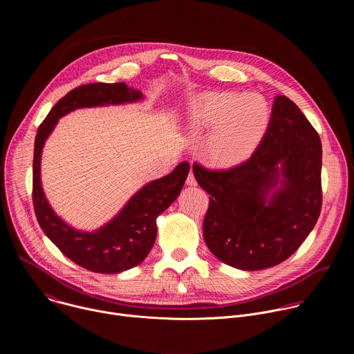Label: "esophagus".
I'll return each mask as SVG.
<instances>
[{
    "instance_id": "esophagus-1",
    "label": "esophagus",
    "mask_w": 354,
    "mask_h": 354,
    "mask_svg": "<svg viewBox=\"0 0 354 354\" xmlns=\"http://www.w3.org/2000/svg\"><path fill=\"white\" fill-rule=\"evenodd\" d=\"M186 183H187L189 186H196V185H197V180H196V178H194V175H193V172H192V171H190V172H189V175H187Z\"/></svg>"
}]
</instances>
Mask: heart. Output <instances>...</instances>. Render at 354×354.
<instances>
[{
    "instance_id": "obj_1",
    "label": "heart",
    "mask_w": 354,
    "mask_h": 354,
    "mask_svg": "<svg viewBox=\"0 0 354 354\" xmlns=\"http://www.w3.org/2000/svg\"><path fill=\"white\" fill-rule=\"evenodd\" d=\"M198 130L213 129L209 149L216 164L231 167L246 160L265 136L270 112L258 95L238 96L213 92L201 97L193 111Z\"/></svg>"
}]
</instances>
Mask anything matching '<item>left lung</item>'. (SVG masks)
<instances>
[{"instance_id":"obj_1","label":"left lung","mask_w":354,"mask_h":354,"mask_svg":"<svg viewBox=\"0 0 354 354\" xmlns=\"http://www.w3.org/2000/svg\"><path fill=\"white\" fill-rule=\"evenodd\" d=\"M279 163L282 187L266 204ZM321 167L317 130L291 99L276 96L268 131L249 160L228 169L193 165L197 183L210 194L203 235L212 254L242 270L284 262L318 221Z\"/></svg>"}]
</instances>
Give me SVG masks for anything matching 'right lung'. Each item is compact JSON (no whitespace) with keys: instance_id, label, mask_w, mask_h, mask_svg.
Listing matches in <instances>:
<instances>
[{"instance_id":"right-lung-1","label":"right lung","mask_w":354,"mask_h":354,"mask_svg":"<svg viewBox=\"0 0 354 354\" xmlns=\"http://www.w3.org/2000/svg\"><path fill=\"white\" fill-rule=\"evenodd\" d=\"M141 92L124 82H95L70 91L40 123L33 151L32 200L37 223L63 254L81 268L95 273H120L140 265L157 236V217L179 196L189 174V162L179 164L169 175L145 185L126 207L105 227L82 232L67 225L48 206L40 183L41 148L57 120L77 108L118 105L141 99Z\"/></svg>"}]
</instances>
